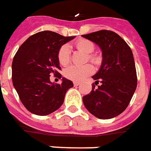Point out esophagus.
Instances as JSON below:
<instances>
[{"instance_id": "1", "label": "esophagus", "mask_w": 151, "mask_h": 151, "mask_svg": "<svg viewBox=\"0 0 151 151\" xmlns=\"http://www.w3.org/2000/svg\"><path fill=\"white\" fill-rule=\"evenodd\" d=\"M73 84L74 86H79V85L81 84V83H80V82H77V81H74Z\"/></svg>"}]
</instances>
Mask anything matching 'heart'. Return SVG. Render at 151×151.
Masks as SVG:
<instances>
[{
	"label": "heart",
	"mask_w": 151,
	"mask_h": 151,
	"mask_svg": "<svg viewBox=\"0 0 151 151\" xmlns=\"http://www.w3.org/2000/svg\"><path fill=\"white\" fill-rule=\"evenodd\" d=\"M75 46L79 50L83 51L85 53H87L88 59L97 63L98 62V58L94 54H92L91 53L93 52L95 49L94 44L92 41L86 39H81L77 40L75 43ZM58 62L62 66H67V64L70 63V51L67 45H63L61 47L60 50L58 53ZM93 72V67L91 66L90 64H86L84 66H70L67 67L64 71L65 76L71 81H81L84 80V78L89 76Z\"/></svg>",
	"instance_id": "1"
}]
</instances>
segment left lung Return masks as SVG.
Segmentation results:
<instances>
[{"label":"left lung","mask_w":151,"mask_h":151,"mask_svg":"<svg viewBox=\"0 0 151 151\" xmlns=\"http://www.w3.org/2000/svg\"><path fill=\"white\" fill-rule=\"evenodd\" d=\"M100 47L102 63L93 76L92 91L83 97L84 106L92 115L101 119L114 118L128 107L137 84L132 52L118 34L101 30L82 35Z\"/></svg>","instance_id":"8db88e82"}]
</instances>
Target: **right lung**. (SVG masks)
I'll use <instances>...</instances> for the list:
<instances>
[{"mask_svg": "<svg viewBox=\"0 0 151 151\" xmlns=\"http://www.w3.org/2000/svg\"><path fill=\"white\" fill-rule=\"evenodd\" d=\"M75 36L50 31L31 36L19 47L12 63V81L23 106L37 115H50L63 105L72 81L63 77L61 84L50 81V75L61 78L58 53Z\"/></svg>", "mask_w": 151, "mask_h": 151, "instance_id": "right-lung-1", "label": "right lung"}]
</instances>
